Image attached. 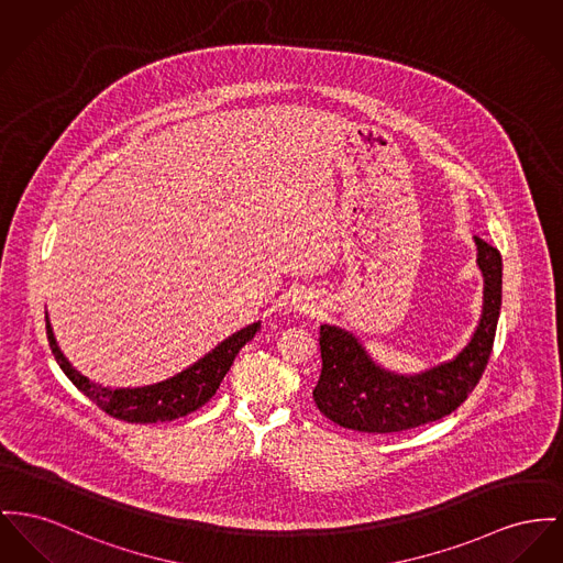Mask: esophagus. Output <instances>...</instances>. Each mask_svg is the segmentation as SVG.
Returning a JSON list of instances; mask_svg holds the SVG:
<instances>
[{
    "label": "esophagus",
    "mask_w": 563,
    "mask_h": 563,
    "mask_svg": "<svg viewBox=\"0 0 563 563\" xmlns=\"http://www.w3.org/2000/svg\"><path fill=\"white\" fill-rule=\"evenodd\" d=\"M300 311H309V305L305 302V305H300Z\"/></svg>",
    "instance_id": "esophagus-1"
}]
</instances>
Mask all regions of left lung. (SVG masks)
Masks as SVG:
<instances>
[{
	"mask_svg": "<svg viewBox=\"0 0 563 563\" xmlns=\"http://www.w3.org/2000/svg\"><path fill=\"white\" fill-rule=\"evenodd\" d=\"M485 279L483 313L467 345L450 361L418 374H397L375 363L354 333L320 327L322 374L313 388L318 410L339 427L363 433H397L454 412L487 367L501 309V256L474 236Z\"/></svg>",
	"mask_w": 563,
	"mask_h": 563,
	"instance_id": "8db88e82",
	"label": "left lung"
}]
</instances>
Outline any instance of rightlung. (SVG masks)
<instances>
[{"label":"right lung","mask_w":563,"mask_h":563,"mask_svg":"<svg viewBox=\"0 0 563 563\" xmlns=\"http://www.w3.org/2000/svg\"><path fill=\"white\" fill-rule=\"evenodd\" d=\"M258 331H261V320L232 333L222 343H218L211 352H207L202 358H198L194 365L162 382L147 384V386H134V388H111V386L96 384L87 375L76 372L70 361L64 356L62 347L57 345L53 327L46 316V338L62 372L68 375V379L75 384L76 388L85 397H89L100 410L119 420L136 422V424L166 422L202 408L218 393L239 350L247 341L256 338Z\"/></svg>","instance_id":"add662e5"}]
</instances>
